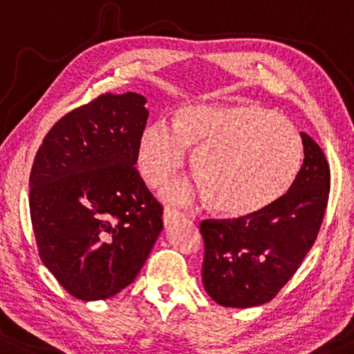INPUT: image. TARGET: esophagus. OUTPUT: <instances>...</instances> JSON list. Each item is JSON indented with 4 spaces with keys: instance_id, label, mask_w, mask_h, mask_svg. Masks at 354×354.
Returning <instances> with one entry per match:
<instances>
[{
    "instance_id": "obj_1",
    "label": "esophagus",
    "mask_w": 354,
    "mask_h": 354,
    "mask_svg": "<svg viewBox=\"0 0 354 354\" xmlns=\"http://www.w3.org/2000/svg\"><path fill=\"white\" fill-rule=\"evenodd\" d=\"M183 216H185V214H183V212L176 210V209H171V207H165V210H163V223L165 225H171L174 220H180V218H183Z\"/></svg>"
}]
</instances>
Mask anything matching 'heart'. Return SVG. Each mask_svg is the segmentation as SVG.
Returning <instances> with one entry per match:
<instances>
[{"label":"heart","mask_w":354,"mask_h":354,"mask_svg":"<svg viewBox=\"0 0 354 354\" xmlns=\"http://www.w3.org/2000/svg\"><path fill=\"white\" fill-rule=\"evenodd\" d=\"M194 150L196 181L171 183L165 196L174 202L210 197L225 215L256 214L283 196L298 173L303 144L293 122L256 105L187 106L173 128L152 122L138 144V169L149 186H160Z\"/></svg>","instance_id":"heart-1"}]
</instances>
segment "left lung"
I'll return each instance as SVG.
<instances>
[{"label": "left lung", "mask_w": 354, "mask_h": 354, "mask_svg": "<svg viewBox=\"0 0 354 354\" xmlns=\"http://www.w3.org/2000/svg\"><path fill=\"white\" fill-rule=\"evenodd\" d=\"M304 158L286 194L256 214L201 221L202 281L225 308L275 298L314 246L327 209L330 167L317 142L301 133Z\"/></svg>", "instance_id": "1"}]
</instances>
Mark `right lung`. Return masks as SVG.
I'll use <instances>...</instances> for the list:
<instances>
[{
    "mask_svg": "<svg viewBox=\"0 0 354 354\" xmlns=\"http://www.w3.org/2000/svg\"><path fill=\"white\" fill-rule=\"evenodd\" d=\"M139 93H102L61 118L37 150L30 220L37 251L82 301L134 281L163 228V207L134 167L147 124Z\"/></svg>",
    "mask_w": 354,
    "mask_h": 354,
    "instance_id": "right-lung-1",
    "label": "right lung"
}]
</instances>
